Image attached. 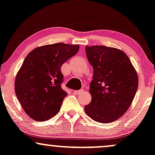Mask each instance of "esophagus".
I'll list each match as a JSON object with an SVG mask.
<instances>
[{
    "instance_id": "esophagus-1",
    "label": "esophagus",
    "mask_w": 155,
    "mask_h": 155,
    "mask_svg": "<svg viewBox=\"0 0 155 155\" xmlns=\"http://www.w3.org/2000/svg\"><path fill=\"white\" fill-rule=\"evenodd\" d=\"M83 92V90H78V91H73V93L74 94H82Z\"/></svg>"
}]
</instances>
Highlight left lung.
<instances>
[{
  "label": "left lung",
  "mask_w": 155,
  "mask_h": 155,
  "mask_svg": "<svg viewBox=\"0 0 155 155\" xmlns=\"http://www.w3.org/2000/svg\"><path fill=\"white\" fill-rule=\"evenodd\" d=\"M86 53L94 75L89 89L91 101L85 106V112L97 122H113L131 105L138 89V74L126 53L117 48L86 46Z\"/></svg>",
  "instance_id": "1"
}]
</instances>
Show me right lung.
I'll list each match as a JSON object with an SVG mask.
<instances>
[{
  "label": "right lung",
  "instance_id": "1",
  "mask_svg": "<svg viewBox=\"0 0 155 155\" xmlns=\"http://www.w3.org/2000/svg\"><path fill=\"white\" fill-rule=\"evenodd\" d=\"M79 50L78 45L56 43L36 48L25 57L15 81L16 96L28 116L49 120L58 114L67 93L61 67Z\"/></svg>",
  "mask_w": 155,
  "mask_h": 155
}]
</instances>
